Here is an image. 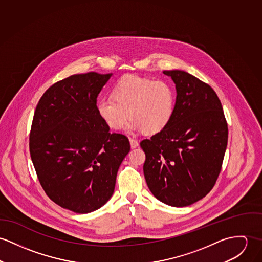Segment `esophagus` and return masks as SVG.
Instances as JSON below:
<instances>
[{
	"mask_svg": "<svg viewBox=\"0 0 262 262\" xmlns=\"http://www.w3.org/2000/svg\"><path fill=\"white\" fill-rule=\"evenodd\" d=\"M129 143H130V147L132 148H136L139 146V142L137 140L134 139H129Z\"/></svg>",
	"mask_w": 262,
	"mask_h": 262,
	"instance_id": "esophagus-1",
	"label": "esophagus"
}]
</instances>
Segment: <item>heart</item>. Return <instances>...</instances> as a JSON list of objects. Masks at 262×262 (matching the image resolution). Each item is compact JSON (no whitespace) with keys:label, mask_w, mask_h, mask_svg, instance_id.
I'll return each instance as SVG.
<instances>
[{"label":"heart","mask_w":262,"mask_h":262,"mask_svg":"<svg viewBox=\"0 0 262 262\" xmlns=\"http://www.w3.org/2000/svg\"><path fill=\"white\" fill-rule=\"evenodd\" d=\"M176 92L171 83L138 75L121 77L113 89V96L96 102V113L112 129H120L127 119L129 133L155 135L164 130L174 116Z\"/></svg>","instance_id":"b5f03b06"}]
</instances>
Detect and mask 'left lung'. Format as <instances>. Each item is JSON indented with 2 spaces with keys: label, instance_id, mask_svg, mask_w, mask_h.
Instances as JSON below:
<instances>
[{
  "label": "left lung",
  "instance_id": "1",
  "mask_svg": "<svg viewBox=\"0 0 262 262\" xmlns=\"http://www.w3.org/2000/svg\"><path fill=\"white\" fill-rule=\"evenodd\" d=\"M176 85L169 125L141 142L144 174L151 194L173 207L204 198L221 171L228 127L222 104L210 85L183 70H166Z\"/></svg>",
  "mask_w": 262,
  "mask_h": 262
}]
</instances>
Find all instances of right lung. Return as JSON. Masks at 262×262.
<instances>
[{
	"instance_id": "right-lung-1",
	"label": "right lung",
	"mask_w": 262,
	"mask_h": 262,
	"mask_svg": "<svg viewBox=\"0 0 262 262\" xmlns=\"http://www.w3.org/2000/svg\"><path fill=\"white\" fill-rule=\"evenodd\" d=\"M113 73L71 75L40 98L30 133V155L42 188L62 208L93 212L113 196L128 139L111 134L96 113L97 96Z\"/></svg>"
}]
</instances>
